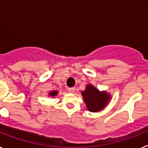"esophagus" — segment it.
<instances>
[{
	"label": "esophagus",
	"instance_id": "34e87169",
	"mask_svg": "<svg viewBox=\"0 0 148 148\" xmlns=\"http://www.w3.org/2000/svg\"><path fill=\"white\" fill-rule=\"evenodd\" d=\"M68 91L70 93H73V92H75V87H70V88H68Z\"/></svg>",
	"mask_w": 148,
	"mask_h": 148
}]
</instances>
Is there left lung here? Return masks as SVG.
<instances>
[{
	"mask_svg": "<svg viewBox=\"0 0 148 148\" xmlns=\"http://www.w3.org/2000/svg\"><path fill=\"white\" fill-rule=\"evenodd\" d=\"M82 95L86 107L90 112H99L106 107L110 100V95L106 91H99L92 84H88Z\"/></svg>",
	"mask_w": 148,
	"mask_h": 148,
	"instance_id": "obj_1",
	"label": "left lung"
}]
</instances>
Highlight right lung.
<instances>
[{
	"label": "right lung",
	"instance_id": "add662e5",
	"mask_svg": "<svg viewBox=\"0 0 148 148\" xmlns=\"http://www.w3.org/2000/svg\"><path fill=\"white\" fill-rule=\"evenodd\" d=\"M57 94H58V91L57 90H53V91L49 92V95H50V96H56Z\"/></svg>",
	"mask_w": 148,
	"mask_h": 148
}]
</instances>
